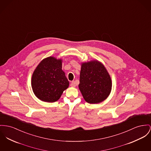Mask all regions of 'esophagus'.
I'll list each match as a JSON object with an SVG mask.
<instances>
[{
    "mask_svg": "<svg viewBox=\"0 0 151 151\" xmlns=\"http://www.w3.org/2000/svg\"><path fill=\"white\" fill-rule=\"evenodd\" d=\"M70 86L71 87H76V82L75 81H72L71 83Z\"/></svg>",
    "mask_w": 151,
    "mask_h": 151,
    "instance_id": "esophagus-1",
    "label": "esophagus"
}]
</instances>
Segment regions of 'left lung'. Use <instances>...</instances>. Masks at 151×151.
I'll list each match as a JSON object with an SVG mask.
<instances>
[{"label":"left lung","instance_id":"8db88e82","mask_svg":"<svg viewBox=\"0 0 151 151\" xmlns=\"http://www.w3.org/2000/svg\"><path fill=\"white\" fill-rule=\"evenodd\" d=\"M79 89L83 99L89 104L105 100L111 89V77L104 66L97 60L83 63Z\"/></svg>","mask_w":151,"mask_h":151}]
</instances>
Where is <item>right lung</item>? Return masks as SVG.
Segmentation results:
<instances>
[{
  "label": "right lung",
  "mask_w": 151,
  "mask_h": 151,
  "mask_svg": "<svg viewBox=\"0 0 151 151\" xmlns=\"http://www.w3.org/2000/svg\"><path fill=\"white\" fill-rule=\"evenodd\" d=\"M31 85L40 100L54 102L60 98L69 82L62 70V60L50 57L40 62L34 71Z\"/></svg>",
  "instance_id": "add662e5"
}]
</instances>
